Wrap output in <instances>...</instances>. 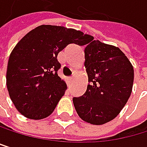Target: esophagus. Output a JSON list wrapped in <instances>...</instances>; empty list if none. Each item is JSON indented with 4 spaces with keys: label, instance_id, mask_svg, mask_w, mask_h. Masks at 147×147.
I'll use <instances>...</instances> for the list:
<instances>
[{
    "label": "esophagus",
    "instance_id": "34e87169",
    "mask_svg": "<svg viewBox=\"0 0 147 147\" xmlns=\"http://www.w3.org/2000/svg\"><path fill=\"white\" fill-rule=\"evenodd\" d=\"M72 80H73V78H68V86H70V84H71Z\"/></svg>",
    "mask_w": 147,
    "mask_h": 147
}]
</instances>
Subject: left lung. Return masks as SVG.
I'll use <instances>...</instances> for the list:
<instances>
[{
    "label": "left lung",
    "mask_w": 147,
    "mask_h": 147,
    "mask_svg": "<svg viewBox=\"0 0 147 147\" xmlns=\"http://www.w3.org/2000/svg\"><path fill=\"white\" fill-rule=\"evenodd\" d=\"M86 44L84 67L90 84L84 95L73 98V104L83 121L101 125L115 119L127 103L134 69L119 47L93 40L92 36Z\"/></svg>",
    "instance_id": "left-lung-1"
}]
</instances>
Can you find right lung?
Returning a JSON list of instances; mask_svg holds the SVG:
<instances>
[{
  "mask_svg": "<svg viewBox=\"0 0 147 147\" xmlns=\"http://www.w3.org/2000/svg\"><path fill=\"white\" fill-rule=\"evenodd\" d=\"M89 38L75 29L42 24L20 39L9 55L6 74L9 97L20 114L41 120L54 112L67 89L57 74V55L69 44L83 46Z\"/></svg>",
  "mask_w": 147,
  "mask_h": 147,
  "instance_id": "right-lung-1",
  "label": "right lung"
}]
</instances>
